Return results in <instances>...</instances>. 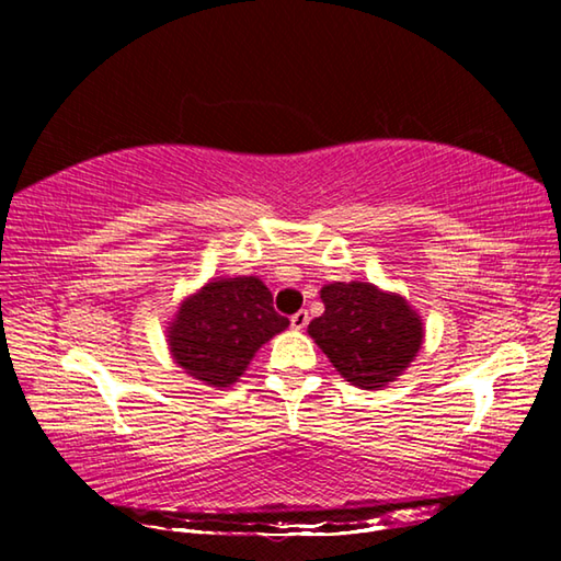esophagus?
<instances>
[{
  "label": "esophagus",
  "instance_id": "esophagus-1",
  "mask_svg": "<svg viewBox=\"0 0 561 561\" xmlns=\"http://www.w3.org/2000/svg\"><path fill=\"white\" fill-rule=\"evenodd\" d=\"M307 324H309V311L307 309H301V311H297V314H291V329L301 331V329H307Z\"/></svg>",
  "mask_w": 561,
  "mask_h": 561
}]
</instances>
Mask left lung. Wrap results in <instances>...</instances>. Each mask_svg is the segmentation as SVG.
Instances as JSON below:
<instances>
[{"instance_id":"obj_1","label":"left lung","mask_w":561,"mask_h":561,"mask_svg":"<svg viewBox=\"0 0 561 561\" xmlns=\"http://www.w3.org/2000/svg\"><path fill=\"white\" fill-rule=\"evenodd\" d=\"M324 314L309 324V336L336 371L364 391L396 381L423 344V324L401 294L371 282H334L321 289Z\"/></svg>"}]
</instances>
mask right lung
Segmentation results:
<instances>
[{"label":"right lung","mask_w":561,"mask_h":561,"mask_svg":"<svg viewBox=\"0 0 561 561\" xmlns=\"http://www.w3.org/2000/svg\"><path fill=\"white\" fill-rule=\"evenodd\" d=\"M289 327L272 307L257 277H222L180 304L168 327L175 364L205 386L227 388L240 378L262 344Z\"/></svg>","instance_id":"obj_1"}]
</instances>
